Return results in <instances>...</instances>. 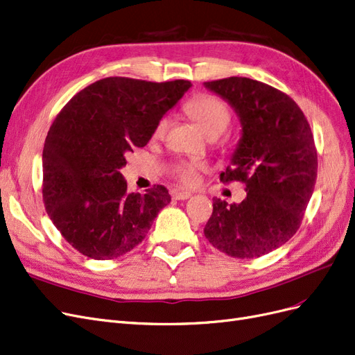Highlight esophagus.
Masks as SVG:
<instances>
[{
	"mask_svg": "<svg viewBox=\"0 0 355 355\" xmlns=\"http://www.w3.org/2000/svg\"><path fill=\"white\" fill-rule=\"evenodd\" d=\"M172 197H173V200H188V198H191L192 197V193L191 192H185V191H173L172 192Z\"/></svg>",
	"mask_w": 355,
	"mask_h": 355,
	"instance_id": "34e87169",
	"label": "esophagus"
}]
</instances>
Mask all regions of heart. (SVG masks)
Returning a JSON list of instances; mask_svg holds the SVG:
<instances>
[{
	"label": "heart",
	"mask_w": 355,
	"mask_h": 355,
	"mask_svg": "<svg viewBox=\"0 0 355 355\" xmlns=\"http://www.w3.org/2000/svg\"><path fill=\"white\" fill-rule=\"evenodd\" d=\"M188 114L197 121L207 137H220L230 125V110L225 101L214 95H198L187 104ZM168 128V119L162 117L154 129V138L160 139ZM207 166L201 162H183L175 168L178 179L183 185H193Z\"/></svg>",
	"instance_id": "b5f03b06"
}]
</instances>
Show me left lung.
Wrapping results in <instances>:
<instances>
[{"label":"left lung","instance_id":"1","mask_svg":"<svg viewBox=\"0 0 355 355\" xmlns=\"http://www.w3.org/2000/svg\"><path fill=\"white\" fill-rule=\"evenodd\" d=\"M204 87L217 94L241 121V138L223 183L239 180V204L213 198L204 235L235 259H255L284 245L298 230L317 176V151L307 119L297 103L259 80L232 76Z\"/></svg>","mask_w":355,"mask_h":355}]
</instances>
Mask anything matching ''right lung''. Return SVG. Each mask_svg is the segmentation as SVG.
<instances>
[{
  "label": "right lung",
  "mask_w": 355,
  "mask_h": 355,
  "mask_svg": "<svg viewBox=\"0 0 355 355\" xmlns=\"http://www.w3.org/2000/svg\"><path fill=\"white\" fill-rule=\"evenodd\" d=\"M191 87L189 80L105 78L55 117L42 153V197L54 226L80 254L112 260L129 252L172 200L163 185L129 193L120 168Z\"/></svg>",
  "instance_id": "1"
}]
</instances>
